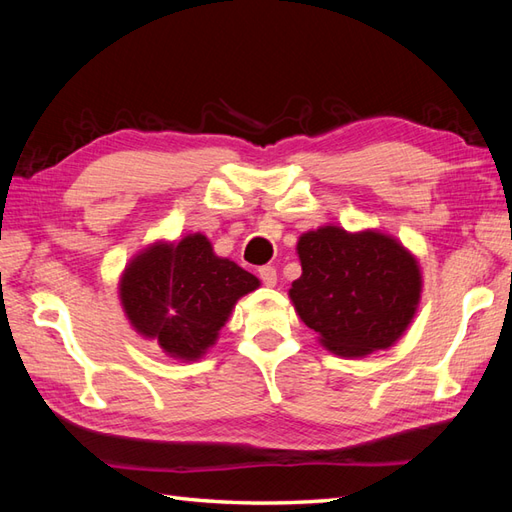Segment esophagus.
I'll return each instance as SVG.
<instances>
[{"label": "esophagus", "mask_w": 512, "mask_h": 512, "mask_svg": "<svg viewBox=\"0 0 512 512\" xmlns=\"http://www.w3.org/2000/svg\"><path fill=\"white\" fill-rule=\"evenodd\" d=\"M259 279H262L268 288L277 286V270H275V266H262V268H259Z\"/></svg>", "instance_id": "1"}]
</instances>
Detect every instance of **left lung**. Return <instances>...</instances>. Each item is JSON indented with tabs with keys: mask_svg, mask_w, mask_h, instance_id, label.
<instances>
[{
	"mask_svg": "<svg viewBox=\"0 0 512 512\" xmlns=\"http://www.w3.org/2000/svg\"><path fill=\"white\" fill-rule=\"evenodd\" d=\"M301 277L288 297L325 350L363 358L389 350L416 317L422 270L394 235L325 224L299 237Z\"/></svg>",
	"mask_w": 512,
	"mask_h": 512,
	"instance_id": "8db88e82",
	"label": "left lung"
}]
</instances>
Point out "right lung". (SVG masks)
<instances>
[{
	"mask_svg": "<svg viewBox=\"0 0 512 512\" xmlns=\"http://www.w3.org/2000/svg\"><path fill=\"white\" fill-rule=\"evenodd\" d=\"M257 288L259 279L217 257L202 233L156 239L118 277V299L134 332L182 363L209 352L235 303Z\"/></svg>",
	"mask_w": 512,
	"mask_h": 512,
	"instance_id": "obj_1",
	"label": "right lung"
}]
</instances>
